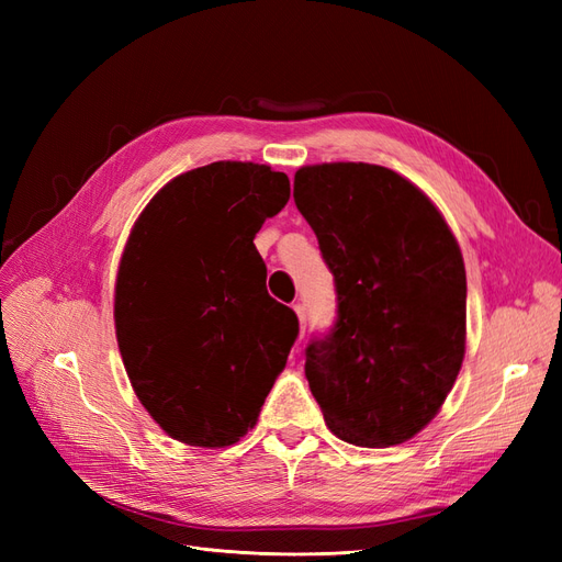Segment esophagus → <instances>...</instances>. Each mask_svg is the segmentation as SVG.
<instances>
[{"label": "esophagus", "mask_w": 562, "mask_h": 562, "mask_svg": "<svg viewBox=\"0 0 562 562\" xmlns=\"http://www.w3.org/2000/svg\"><path fill=\"white\" fill-rule=\"evenodd\" d=\"M293 310H295V314H297V318H300V339H302V337H304V330H307V310H304L302 302L293 304Z\"/></svg>", "instance_id": "esophagus-1"}]
</instances>
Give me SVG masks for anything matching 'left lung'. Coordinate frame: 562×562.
Instances as JSON below:
<instances>
[{
    "mask_svg": "<svg viewBox=\"0 0 562 562\" xmlns=\"http://www.w3.org/2000/svg\"><path fill=\"white\" fill-rule=\"evenodd\" d=\"M293 187L337 295L304 375L335 436L398 446L434 419L464 361L462 252L434 203L384 166H304Z\"/></svg>",
    "mask_w": 562,
    "mask_h": 562,
    "instance_id": "8db88e82",
    "label": "left lung"
}]
</instances>
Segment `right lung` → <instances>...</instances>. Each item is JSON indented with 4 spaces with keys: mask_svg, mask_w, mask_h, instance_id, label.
Wrapping results in <instances>:
<instances>
[{
    "mask_svg": "<svg viewBox=\"0 0 562 562\" xmlns=\"http://www.w3.org/2000/svg\"><path fill=\"white\" fill-rule=\"evenodd\" d=\"M291 199L285 173L215 161L168 182L135 223L116 277V342L159 427L225 448L258 422L300 323L267 293L252 239Z\"/></svg>",
    "mask_w": 562,
    "mask_h": 562,
    "instance_id": "obj_1",
    "label": "right lung"
}]
</instances>
